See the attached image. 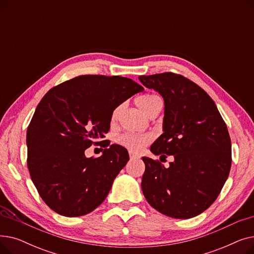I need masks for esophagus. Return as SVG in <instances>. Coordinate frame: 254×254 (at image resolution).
Returning a JSON list of instances; mask_svg holds the SVG:
<instances>
[{"label":"esophagus","instance_id":"1","mask_svg":"<svg viewBox=\"0 0 254 254\" xmlns=\"http://www.w3.org/2000/svg\"><path fill=\"white\" fill-rule=\"evenodd\" d=\"M129 158H130V161H132V159H137V158H139V155L135 154L134 152L129 151Z\"/></svg>","mask_w":254,"mask_h":254}]
</instances>
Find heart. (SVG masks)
<instances>
[{
    "mask_svg": "<svg viewBox=\"0 0 254 254\" xmlns=\"http://www.w3.org/2000/svg\"><path fill=\"white\" fill-rule=\"evenodd\" d=\"M136 104L145 115L149 116L155 109H157L162 105V102L154 95H144L136 100ZM118 113L119 108H116L112 114V118L115 119ZM151 140L152 137L150 135H139L132 134V132H126V134L117 137L116 142L118 145L123 146V147L128 149L129 151L139 152L146 145H148Z\"/></svg>",
    "mask_w": 254,
    "mask_h": 254,
    "instance_id": "1",
    "label": "heart"
}]
</instances>
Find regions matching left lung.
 Instances as JSON below:
<instances>
[{
  "mask_svg": "<svg viewBox=\"0 0 254 254\" xmlns=\"http://www.w3.org/2000/svg\"><path fill=\"white\" fill-rule=\"evenodd\" d=\"M139 80L157 91L165 103L164 132L150 151L161 157L174 156L169 168L142 157L143 194L162 214L194 217L213 204L229 177L232 144L228 127L215 103L190 79L167 72L139 76Z\"/></svg>",
  "mask_w": 254,
  "mask_h": 254,
  "instance_id": "left-lung-1",
  "label": "left lung"
}]
</instances>
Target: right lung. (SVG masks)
Segmentation results:
<instances>
[{
  "instance_id": "right-lung-1",
  "label": "right lung",
  "mask_w": 254,
  "mask_h": 254,
  "mask_svg": "<svg viewBox=\"0 0 254 254\" xmlns=\"http://www.w3.org/2000/svg\"><path fill=\"white\" fill-rule=\"evenodd\" d=\"M143 90L129 78L83 75L51 88L40 101L26 131L28 168L50 209L77 217L104 202L128 162L127 150L112 144L92 158L85 149L103 142L96 141L108 132L115 108Z\"/></svg>"
}]
</instances>
